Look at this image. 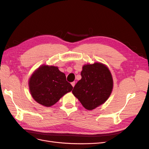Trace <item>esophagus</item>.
<instances>
[{
	"label": "esophagus",
	"instance_id": "obj_1",
	"mask_svg": "<svg viewBox=\"0 0 149 149\" xmlns=\"http://www.w3.org/2000/svg\"><path fill=\"white\" fill-rule=\"evenodd\" d=\"M71 84V85H72V86L74 87V85H75V82H74V81H73V82H72Z\"/></svg>",
	"mask_w": 149,
	"mask_h": 149
}]
</instances>
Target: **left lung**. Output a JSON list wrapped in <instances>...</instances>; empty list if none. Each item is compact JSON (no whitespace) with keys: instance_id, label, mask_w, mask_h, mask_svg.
Segmentation results:
<instances>
[{"instance_id":"obj_1","label":"left lung","mask_w":149,"mask_h":149,"mask_svg":"<svg viewBox=\"0 0 149 149\" xmlns=\"http://www.w3.org/2000/svg\"><path fill=\"white\" fill-rule=\"evenodd\" d=\"M81 79L72 91L83 106L93 110L104 103L113 88V79L108 68L101 63L85 65L81 72Z\"/></svg>"}]
</instances>
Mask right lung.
Listing matches in <instances>:
<instances>
[{
  "label": "right lung",
  "mask_w": 149,
  "mask_h": 149,
  "mask_svg": "<svg viewBox=\"0 0 149 149\" xmlns=\"http://www.w3.org/2000/svg\"><path fill=\"white\" fill-rule=\"evenodd\" d=\"M29 86L35 101L46 107L55 104L73 88L58 67L44 65L31 76Z\"/></svg>",
  "instance_id": "1"
}]
</instances>
